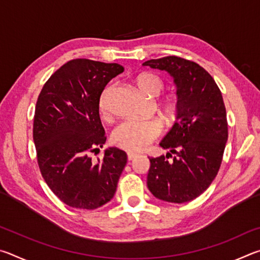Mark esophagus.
Wrapping results in <instances>:
<instances>
[{"label":"esophagus","instance_id":"esophagus-1","mask_svg":"<svg viewBox=\"0 0 260 260\" xmlns=\"http://www.w3.org/2000/svg\"><path fill=\"white\" fill-rule=\"evenodd\" d=\"M138 156H139L138 153H135V152H128V153H127V158H128V160H133Z\"/></svg>","mask_w":260,"mask_h":260}]
</instances>
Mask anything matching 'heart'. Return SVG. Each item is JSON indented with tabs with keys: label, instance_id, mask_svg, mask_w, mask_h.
Returning <instances> with one entry per match:
<instances>
[{
	"label": "heart",
	"instance_id": "1",
	"mask_svg": "<svg viewBox=\"0 0 260 260\" xmlns=\"http://www.w3.org/2000/svg\"><path fill=\"white\" fill-rule=\"evenodd\" d=\"M135 85L141 93L147 96H157L162 90V81L155 74L144 72L135 79ZM112 87H107L102 91L99 100V108L103 117L110 114V95ZM177 101L167 99L164 103V110L167 114L174 112ZM161 133V126L156 120L127 119L120 122L112 132V142L117 147L128 151H142L151 144Z\"/></svg>",
	"mask_w": 260,
	"mask_h": 260
}]
</instances>
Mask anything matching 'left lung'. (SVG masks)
Instances as JSON below:
<instances>
[{
	"instance_id": "8db88e82",
	"label": "left lung",
	"mask_w": 260,
	"mask_h": 260,
	"mask_svg": "<svg viewBox=\"0 0 260 260\" xmlns=\"http://www.w3.org/2000/svg\"><path fill=\"white\" fill-rule=\"evenodd\" d=\"M143 65L169 73L178 96L175 122L159 143L169 152L149 158L148 188L158 200L186 203L209 188L221 164L228 139L221 91L195 61L167 56Z\"/></svg>"
}]
</instances>
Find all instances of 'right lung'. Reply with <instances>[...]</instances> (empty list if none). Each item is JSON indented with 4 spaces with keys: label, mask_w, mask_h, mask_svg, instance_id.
Returning a JSON list of instances; mask_svg holds the SVG:
<instances>
[{
    "label": "right lung",
    "mask_w": 260,
    "mask_h": 260,
    "mask_svg": "<svg viewBox=\"0 0 260 260\" xmlns=\"http://www.w3.org/2000/svg\"><path fill=\"white\" fill-rule=\"evenodd\" d=\"M121 72L117 63L70 60L48 79L38 98L33 124L38 164L48 187L71 208L107 204L126 166V152L118 148H108L96 162L89 157L107 141L100 96Z\"/></svg>",
    "instance_id": "obj_1"
}]
</instances>
